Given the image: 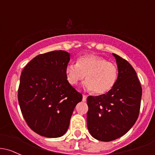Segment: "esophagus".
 Masks as SVG:
<instances>
[{
    "mask_svg": "<svg viewBox=\"0 0 155 155\" xmlns=\"http://www.w3.org/2000/svg\"><path fill=\"white\" fill-rule=\"evenodd\" d=\"M87 96L84 95V94H83V97H82V101H84V102H85V101L87 100Z\"/></svg>",
    "mask_w": 155,
    "mask_h": 155,
    "instance_id": "1",
    "label": "esophagus"
}]
</instances>
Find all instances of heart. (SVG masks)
Returning <instances> with one entry per match:
<instances>
[{
    "mask_svg": "<svg viewBox=\"0 0 155 155\" xmlns=\"http://www.w3.org/2000/svg\"><path fill=\"white\" fill-rule=\"evenodd\" d=\"M84 87L97 95H102L111 90L117 79V68L102 57L85 55L78 59L77 63H70L65 68L68 82L76 85L85 78Z\"/></svg>",
    "mask_w": 155,
    "mask_h": 155,
    "instance_id": "b5f03b06",
    "label": "heart"
}]
</instances>
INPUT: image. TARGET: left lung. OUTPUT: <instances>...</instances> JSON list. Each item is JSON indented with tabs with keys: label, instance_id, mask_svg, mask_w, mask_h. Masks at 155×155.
<instances>
[{
	"label": "left lung",
	"instance_id": "8db88e82",
	"mask_svg": "<svg viewBox=\"0 0 155 155\" xmlns=\"http://www.w3.org/2000/svg\"><path fill=\"white\" fill-rule=\"evenodd\" d=\"M118 76L111 90L87 99V125L91 136L104 142L125 134L139 115L142 87L134 69L126 60L113 53Z\"/></svg>",
	"mask_w": 155,
	"mask_h": 155
}]
</instances>
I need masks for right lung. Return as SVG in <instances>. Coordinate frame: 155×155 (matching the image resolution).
<instances>
[{"mask_svg": "<svg viewBox=\"0 0 155 155\" xmlns=\"http://www.w3.org/2000/svg\"><path fill=\"white\" fill-rule=\"evenodd\" d=\"M71 55L55 50L35 56L20 78L18 102L29 127L41 136L56 138L68 131L82 95L68 82L65 68Z\"/></svg>", "mask_w": 155, "mask_h": 155, "instance_id": "add662e5", "label": "right lung"}]
</instances>
